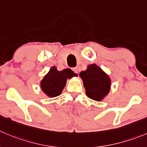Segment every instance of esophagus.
<instances>
[{"label": "esophagus", "mask_w": 147, "mask_h": 147, "mask_svg": "<svg viewBox=\"0 0 147 147\" xmlns=\"http://www.w3.org/2000/svg\"><path fill=\"white\" fill-rule=\"evenodd\" d=\"M73 71L75 73L78 74V72H79V69H78V67H75L73 68Z\"/></svg>", "instance_id": "34e87169"}]
</instances>
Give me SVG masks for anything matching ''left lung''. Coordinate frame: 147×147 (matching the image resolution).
I'll return each mask as SVG.
<instances>
[{"label":"left lung","mask_w":147,"mask_h":147,"mask_svg":"<svg viewBox=\"0 0 147 147\" xmlns=\"http://www.w3.org/2000/svg\"><path fill=\"white\" fill-rule=\"evenodd\" d=\"M80 76L83 81L86 95L88 98L100 101L108 95L111 88V79L100 67L95 64L88 66L85 71H82Z\"/></svg>","instance_id":"1"}]
</instances>
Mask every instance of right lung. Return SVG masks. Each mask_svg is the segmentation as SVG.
<instances>
[{
    "instance_id": "1",
    "label": "right lung",
    "mask_w": 147,
    "mask_h": 147,
    "mask_svg": "<svg viewBox=\"0 0 147 147\" xmlns=\"http://www.w3.org/2000/svg\"><path fill=\"white\" fill-rule=\"evenodd\" d=\"M76 74L70 69L58 71L55 67H52L41 82V88L47 96L50 98L58 96L62 93L67 80L75 76Z\"/></svg>"
}]
</instances>
